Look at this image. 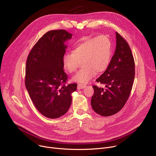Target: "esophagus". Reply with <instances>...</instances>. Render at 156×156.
<instances>
[{
  "label": "esophagus",
  "instance_id": "34e87169",
  "mask_svg": "<svg viewBox=\"0 0 156 156\" xmlns=\"http://www.w3.org/2000/svg\"><path fill=\"white\" fill-rule=\"evenodd\" d=\"M86 86H87V85H83V84H78V87H77V88H78V90L83 89V88H85V87H86Z\"/></svg>",
  "mask_w": 156,
  "mask_h": 156
}]
</instances>
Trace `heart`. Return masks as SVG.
<instances>
[{"label": "heart", "mask_w": 156, "mask_h": 156, "mask_svg": "<svg viewBox=\"0 0 156 156\" xmlns=\"http://www.w3.org/2000/svg\"><path fill=\"white\" fill-rule=\"evenodd\" d=\"M112 53L110 39L101 35L88 38L76 45L71 53L63 57L64 68L70 73L76 71L80 62L83 68L73 76L72 80L80 83H87L96 75L108 67Z\"/></svg>", "instance_id": "b5f03b06"}]
</instances>
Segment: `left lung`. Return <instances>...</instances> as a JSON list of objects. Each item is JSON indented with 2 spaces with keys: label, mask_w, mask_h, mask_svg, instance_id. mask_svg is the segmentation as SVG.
Wrapping results in <instances>:
<instances>
[{
  "label": "left lung",
  "mask_w": 156,
  "mask_h": 156,
  "mask_svg": "<svg viewBox=\"0 0 156 156\" xmlns=\"http://www.w3.org/2000/svg\"><path fill=\"white\" fill-rule=\"evenodd\" d=\"M116 34L115 54L105 72L97 81L105 88L93 85L94 94L91 105L97 113L103 117L119 112L126 103L132 88L135 77V62L130 48L121 35Z\"/></svg>",
  "instance_id": "8db88e82"
}]
</instances>
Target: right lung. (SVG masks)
<instances>
[{
    "instance_id": "add662e5",
    "label": "right lung",
    "mask_w": 156,
    "mask_h": 156,
    "mask_svg": "<svg viewBox=\"0 0 156 156\" xmlns=\"http://www.w3.org/2000/svg\"><path fill=\"white\" fill-rule=\"evenodd\" d=\"M66 30H50L41 37L27 56L25 85L37 110L46 117L56 119L68 112L71 93L77 84L66 85L63 57L72 37Z\"/></svg>"
}]
</instances>
